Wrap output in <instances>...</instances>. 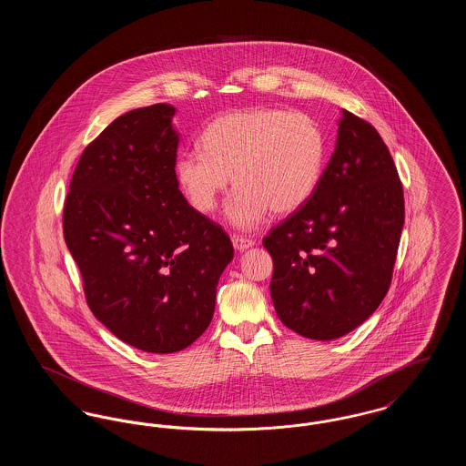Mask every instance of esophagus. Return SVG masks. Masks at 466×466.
<instances>
[{
	"label": "esophagus",
	"mask_w": 466,
	"mask_h": 466,
	"mask_svg": "<svg viewBox=\"0 0 466 466\" xmlns=\"http://www.w3.org/2000/svg\"><path fill=\"white\" fill-rule=\"evenodd\" d=\"M232 244H234V248H236L238 251H244V249L251 248V246L255 244V241L249 239V238H243V236H234V238H232Z\"/></svg>",
	"instance_id": "esophagus-1"
}]
</instances>
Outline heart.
Masks as SVG:
<instances>
[{
	"mask_svg": "<svg viewBox=\"0 0 466 466\" xmlns=\"http://www.w3.org/2000/svg\"><path fill=\"white\" fill-rule=\"evenodd\" d=\"M204 152L177 157V183L200 213L217 209L230 177L238 187L227 204V220L253 228L272 209L289 215L314 194L327 158L319 126L304 113L279 108L228 111L200 136Z\"/></svg>",
	"mask_w": 466,
	"mask_h": 466,
	"instance_id": "1",
	"label": "heart"
}]
</instances>
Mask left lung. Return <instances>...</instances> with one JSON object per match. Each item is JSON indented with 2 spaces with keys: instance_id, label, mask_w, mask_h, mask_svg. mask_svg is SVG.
Instances as JSON below:
<instances>
[{
  "instance_id": "left-lung-1",
  "label": "left lung",
  "mask_w": 466,
  "mask_h": 466,
  "mask_svg": "<svg viewBox=\"0 0 466 466\" xmlns=\"http://www.w3.org/2000/svg\"><path fill=\"white\" fill-rule=\"evenodd\" d=\"M330 162L310 199L274 227L270 297L289 330L333 340L369 319L388 293L403 228V190L376 129L340 110Z\"/></svg>"
}]
</instances>
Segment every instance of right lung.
I'll return each instance as SVG.
<instances>
[{
  "label": "right lung",
  "mask_w": 466,
  "mask_h": 466,
  "mask_svg": "<svg viewBox=\"0 0 466 466\" xmlns=\"http://www.w3.org/2000/svg\"><path fill=\"white\" fill-rule=\"evenodd\" d=\"M177 108L115 118L80 157L65 202V241L92 314L136 350L167 355L209 327L234 248L179 192Z\"/></svg>",
  "instance_id": "add662e5"
}]
</instances>
